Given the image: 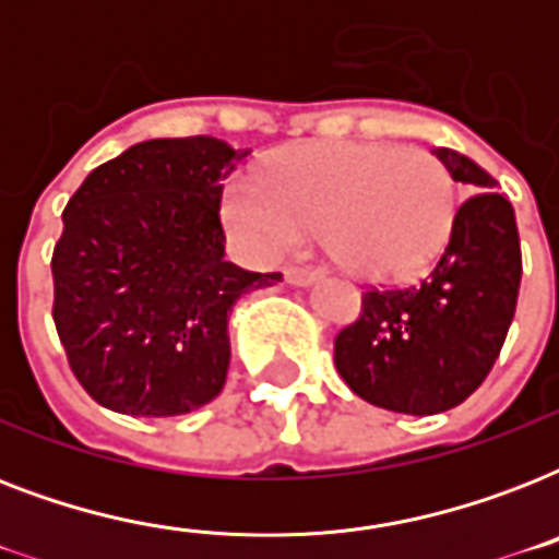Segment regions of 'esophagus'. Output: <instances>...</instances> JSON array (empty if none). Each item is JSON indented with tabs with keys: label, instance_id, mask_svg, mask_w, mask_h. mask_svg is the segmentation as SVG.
<instances>
[{
	"label": "esophagus",
	"instance_id": "esophagus-1",
	"mask_svg": "<svg viewBox=\"0 0 559 559\" xmlns=\"http://www.w3.org/2000/svg\"><path fill=\"white\" fill-rule=\"evenodd\" d=\"M284 278H287V284H293V287H307V284H313V281L319 278V272L289 266V270L284 272Z\"/></svg>",
	"mask_w": 559,
	"mask_h": 559
}]
</instances>
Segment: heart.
I'll list each match as a JSON object with an SVG mask.
<instances>
[{"mask_svg":"<svg viewBox=\"0 0 559 559\" xmlns=\"http://www.w3.org/2000/svg\"><path fill=\"white\" fill-rule=\"evenodd\" d=\"M455 182L438 156L382 142H313L275 153L261 179L223 191V223L254 261L319 243L366 281L429 270L455 223Z\"/></svg>","mask_w":559,"mask_h":559,"instance_id":"b5f03b06","label":"heart"}]
</instances>
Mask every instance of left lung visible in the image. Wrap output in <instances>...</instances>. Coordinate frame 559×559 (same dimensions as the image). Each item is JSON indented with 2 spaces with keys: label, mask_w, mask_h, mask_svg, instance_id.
Wrapping results in <instances>:
<instances>
[{
  "label": "left lung",
  "mask_w": 559,
  "mask_h": 559,
  "mask_svg": "<svg viewBox=\"0 0 559 559\" xmlns=\"http://www.w3.org/2000/svg\"><path fill=\"white\" fill-rule=\"evenodd\" d=\"M461 202L435 270L403 289H368L362 313L340 331L333 359L350 391L403 415H438L485 382L516 313L522 281L520 228L511 200L476 162L435 147Z\"/></svg>",
  "instance_id": "1"
}]
</instances>
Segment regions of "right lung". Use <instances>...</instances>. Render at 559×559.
Returning <instances> with one entry per match:
<instances>
[{"mask_svg":"<svg viewBox=\"0 0 559 559\" xmlns=\"http://www.w3.org/2000/svg\"><path fill=\"white\" fill-rule=\"evenodd\" d=\"M246 153L211 135L151 139L92 170L66 205L57 336L104 408L188 415L226 385L231 307L281 281L226 261L219 182Z\"/></svg>","mask_w":559,"mask_h":559,"instance_id":"obj_1","label":"right lung"}]
</instances>
